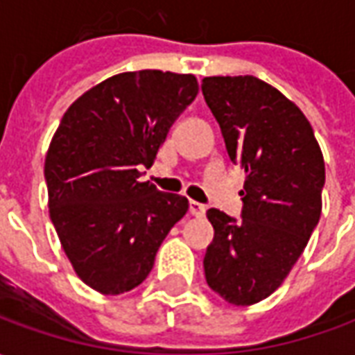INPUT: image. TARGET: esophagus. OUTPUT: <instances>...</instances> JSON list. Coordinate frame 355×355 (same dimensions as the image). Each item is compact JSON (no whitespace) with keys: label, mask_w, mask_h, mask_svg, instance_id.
<instances>
[{"label":"esophagus","mask_w":355,"mask_h":355,"mask_svg":"<svg viewBox=\"0 0 355 355\" xmlns=\"http://www.w3.org/2000/svg\"><path fill=\"white\" fill-rule=\"evenodd\" d=\"M190 213L193 216H203L205 215V205H201L200 201H190Z\"/></svg>","instance_id":"1"}]
</instances>
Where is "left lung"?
Returning <instances> with one entry per match:
<instances>
[{
    "label": "left lung",
    "instance_id": "8db88e82",
    "mask_svg": "<svg viewBox=\"0 0 355 355\" xmlns=\"http://www.w3.org/2000/svg\"><path fill=\"white\" fill-rule=\"evenodd\" d=\"M230 159L245 169L241 218L209 209L215 228L205 279L226 302L249 306L289 275L320 223L325 163L304 114L253 76L201 83Z\"/></svg>",
    "mask_w": 355,
    "mask_h": 355
}]
</instances>
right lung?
Segmentation results:
<instances>
[{
  "instance_id": "1",
  "label": "right lung",
  "mask_w": 355,
  "mask_h": 355,
  "mask_svg": "<svg viewBox=\"0 0 355 355\" xmlns=\"http://www.w3.org/2000/svg\"><path fill=\"white\" fill-rule=\"evenodd\" d=\"M192 73H117L81 94L45 157L49 213L76 274L102 295L135 289L186 215L184 196L140 180L188 104Z\"/></svg>"
}]
</instances>
